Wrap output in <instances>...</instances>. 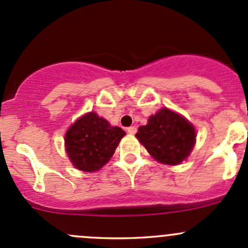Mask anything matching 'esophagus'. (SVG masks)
Here are the masks:
<instances>
[{
	"mask_svg": "<svg viewBox=\"0 0 248 248\" xmlns=\"http://www.w3.org/2000/svg\"><path fill=\"white\" fill-rule=\"evenodd\" d=\"M127 132H128L129 134H136V132H137V128H136V127L131 126V127H128V128H127Z\"/></svg>",
	"mask_w": 248,
	"mask_h": 248,
	"instance_id": "esophagus-1",
	"label": "esophagus"
}]
</instances>
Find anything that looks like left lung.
I'll list each match as a JSON object with an SVG mask.
<instances>
[{
	"mask_svg": "<svg viewBox=\"0 0 248 248\" xmlns=\"http://www.w3.org/2000/svg\"><path fill=\"white\" fill-rule=\"evenodd\" d=\"M136 137L157 162L177 166L192 152L197 134L184 116L163 108L149 117L147 124L139 127Z\"/></svg>",
	"mask_w": 248,
	"mask_h": 248,
	"instance_id": "1",
	"label": "left lung"
}]
</instances>
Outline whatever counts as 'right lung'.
<instances>
[{
	"label": "right lung",
	"instance_id": "obj_1",
	"mask_svg": "<svg viewBox=\"0 0 248 248\" xmlns=\"http://www.w3.org/2000/svg\"><path fill=\"white\" fill-rule=\"evenodd\" d=\"M124 134V129L112 127L96 112H87L69 127L64 136L67 155L79 170L97 171L108 163Z\"/></svg>",
	"mask_w": 248,
	"mask_h": 248
}]
</instances>
